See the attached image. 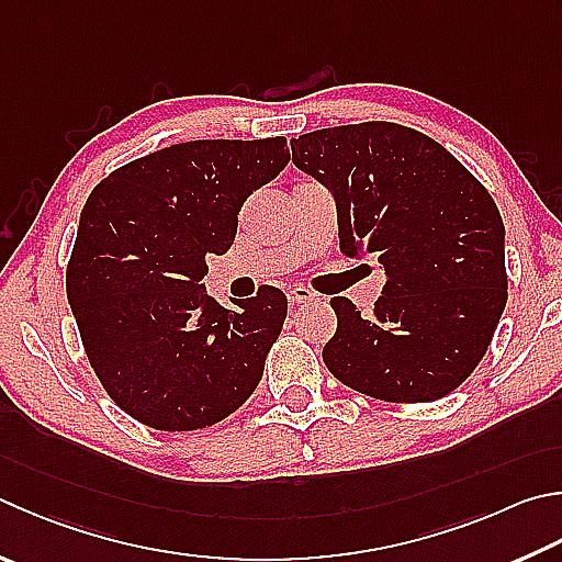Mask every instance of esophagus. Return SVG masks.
Returning a JSON list of instances; mask_svg holds the SVG:
<instances>
[{
	"instance_id": "1",
	"label": "esophagus",
	"mask_w": 562,
	"mask_h": 562,
	"mask_svg": "<svg viewBox=\"0 0 562 562\" xmlns=\"http://www.w3.org/2000/svg\"><path fill=\"white\" fill-rule=\"evenodd\" d=\"M288 300H290L292 304L310 302V300H314V292H312V290H307V288H290V292H288Z\"/></svg>"
}]
</instances>
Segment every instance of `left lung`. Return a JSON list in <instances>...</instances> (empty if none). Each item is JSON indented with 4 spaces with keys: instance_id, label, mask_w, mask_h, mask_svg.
Wrapping results in <instances>:
<instances>
[{
    "instance_id": "8db88e82",
    "label": "left lung",
    "mask_w": 562,
    "mask_h": 562,
    "mask_svg": "<svg viewBox=\"0 0 562 562\" xmlns=\"http://www.w3.org/2000/svg\"><path fill=\"white\" fill-rule=\"evenodd\" d=\"M292 161L334 193L341 252L385 270L371 314L331 300L326 369L387 403L450 395L484 359L508 297L504 221L484 183L440 142L381 120L300 135Z\"/></svg>"
}]
</instances>
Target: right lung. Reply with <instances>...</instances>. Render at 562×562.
Segmentation results:
<instances>
[{"label":"right lung","mask_w":562,"mask_h":562,"mask_svg":"<svg viewBox=\"0 0 562 562\" xmlns=\"http://www.w3.org/2000/svg\"><path fill=\"white\" fill-rule=\"evenodd\" d=\"M290 161L288 139H193L112 171L90 193L66 292L98 381L120 411L165 432L236 413L258 387L288 297L238 310L203 290L209 255L236 240L238 211Z\"/></svg>","instance_id":"1"}]
</instances>
